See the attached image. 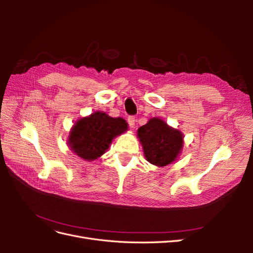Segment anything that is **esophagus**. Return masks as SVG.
<instances>
[{
    "label": "esophagus",
    "mask_w": 253,
    "mask_h": 253,
    "mask_svg": "<svg viewBox=\"0 0 253 253\" xmlns=\"http://www.w3.org/2000/svg\"><path fill=\"white\" fill-rule=\"evenodd\" d=\"M127 122H128L129 126H131L132 128H133V127H135V122H136V119H135V117H134V116H128V117H127Z\"/></svg>",
    "instance_id": "1"
}]
</instances>
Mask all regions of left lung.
I'll return each instance as SVG.
<instances>
[{
    "label": "left lung",
    "instance_id": "8db88e82",
    "mask_svg": "<svg viewBox=\"0 0 253 253\" xmlns=\"http://www.w3.org/2000/svg\"><path fill=\"white\" fill-rule=\"evenodd\" d=\"M137 136L142 144L145 158L157 167H165L175 162L183 145L182 133L156 117L140 126Z\"/></svg>",
    "mask_w": 253,
    "mask_h": 253
}]
</instances>
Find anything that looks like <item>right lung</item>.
<instances>
[{
	"mask_svg": "<svg viewBox=\"0 0 253 253\" xmlns=\"http://www.w3.org/2000/svg\"><path fill=\"white\" fill-rule=\"evenodd\" d=\"M126 129L125 119L98 111L76 122L68 136V145L76 155L91 162L103 155L113 139Z\"/></svg>",
	"mask_w": 253,
	"mask_h": 253,
	"instance_id": "add662e5",
	"label": "right lung"
}]
</instances>
